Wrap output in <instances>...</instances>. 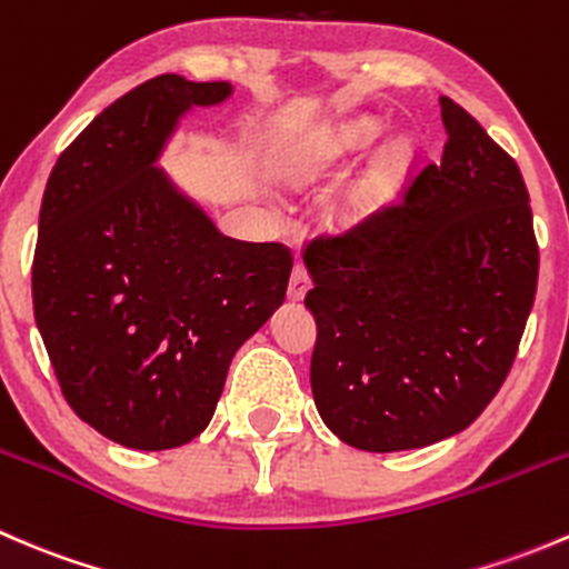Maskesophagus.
Wrapping results in <instances>:
<instances>
[{"instance_id": "34e87169", "label": "esophagus", "mask_w": 569, "mask_h": 569, "mask_svg": "<svg viewBox=\"0 0 569 569\" xmlns=\"http://www.w3.org/2000/svg\"><path fill=\"white\" fill-rule=\"evenodd\" d=\"M311 289V274H308L306 263L297 261L295 269H291V280H289V300H302L306 291Z\"/></svg>"}]
</instances>
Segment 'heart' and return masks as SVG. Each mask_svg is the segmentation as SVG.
Returning <instances> with one entry per match:
<instances>
[{
    "instance_id": "obj_1",
    "label": "heart",
    "mask_w": 569,
    "mask_h": 569,
    "mask_svg": "<svg viewBox=\"0 0 569 569\" xmlns=\"http://www.w3.org/2000/svg\"><path fill=\"white\" fill-rule=\"evenodd\" d=\"M377 134H380V123H375V120H355V123H347L341 126V129L330 131V134L319 137V140L308 148L306 159L308 164H327L332 162V159L343 157V153H352V151H360V148L371 146V142L377 140ZM401 162H405V146H396L391 157H388L386 162L377 168V173L369 178V183L363 187L360 198L363 200L380 198V194L393 183Z\"/></svg>"
}]
</instances>
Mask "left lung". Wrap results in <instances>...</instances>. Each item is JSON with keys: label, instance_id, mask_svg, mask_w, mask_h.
I'll list each match as a JSON object with an SVG mask.
<instances>
[{"label": "left lung", "instance_id": "1", "mask_svg": "<svg viewBox=\"0 0 569 569\" xmlns=\"http://www.w3.org/2000/svg\"><path fill=\"white\" fill-rule=\"evenodd\" d=\"M443 159L399 203L302 250L321 421L363 451L462 432L507 380L537 295L539 248L518 162L451 99Z\"/></svg>", "mask_w": 569, "mask_h": 569}]
</instances>
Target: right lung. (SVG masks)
<instances>
[{"label": "right lung", "instance_id": "obj_1", "mask_svg": "<svg viewBox=\"0 0 569 569\" xmlns=\"http://www.w3.org/2000/svg\"><path fill=\"white\" fill-rule=\"evenodd\" d=\"M228 82L148 79L60 153L40 203L32 308L71 410L120 446L209 427L228 366L283 302L291 250L239 242L153 168L189 107Z\"/></svg>", "mask_w": 569, "mask_h": 569}]
</instances>
